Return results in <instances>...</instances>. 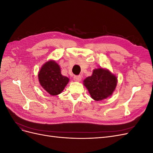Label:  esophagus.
<instances>
[{
    "label": "esophagus",
    "instance_id": "34e87169",
    "mask_svg": "<svg viewBox=\"0 0 153 153\" xmlns=\"http://www.w3.org/2000/svg\"><path fill=\"white\" fill-rule=\"evenodd\" d=\"M82 80V77L80 75H76L74 76V80L76 82H80Z\"/></svg>",
    "mask_w": 153,
    "mask_h": 153
}]
</instances>
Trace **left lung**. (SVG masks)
<instances>
[{
    "label": "left lung",
    "instance_id": "1",
    "mask_svg": "<svg viewBox=\"0 0 153 153\" xmlns=\"http://www.w3.org/2000/svg\"><path fill=\"white\" fill-rule=\"evenodd\" d=\"M117 84V78L108 69H94L92 75L84 80L91 98L95 101L106 99L113 94Z\"/></svg>",
    "mask_w": 153,
    "mask_h": 153
}]
</instances>
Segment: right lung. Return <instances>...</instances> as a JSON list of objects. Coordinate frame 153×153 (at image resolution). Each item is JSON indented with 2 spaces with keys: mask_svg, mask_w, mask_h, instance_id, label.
Returning <instances> with one entry per match:
<instances>
[{
  "mask_svg": "<svg viewBox=\"0 0 153 153\" xmlns=\"http://www.w3.org/2000/svg\"><path fill=\"white\" fill-rule=\"evenodd\" d=\"M38 80L43 89L52 96L61 94L69 81L62 75L61 68L53 60L46 62L41 68Z\"/></svg>",
  "mask_w": 153,
  "mask_h": 153,
  "instance_id": "add662e5",
  "label": "right lung"
}]
</instances>
